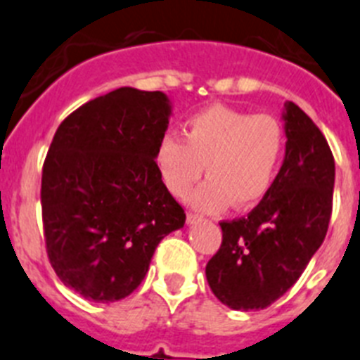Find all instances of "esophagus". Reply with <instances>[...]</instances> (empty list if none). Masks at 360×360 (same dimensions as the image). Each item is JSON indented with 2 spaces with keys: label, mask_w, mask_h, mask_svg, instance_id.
Returning a JSON list of instances; mask_svg holds the SVG:
<instances>
[{
  "label": "esophagus",
  "mask_w": 360,
  "mask_h": 360,
  "mask_svg": "<svg viewBox=\"0 0 360 360\" xmlns=\"http://www.w3.org/2000/svg\"><path fill=\"white\" fill-rule=\"evenodd\" d=\"M198 221H201V216H199V214H194V212L186 214V223H188V225H194V223Z\"/></svg>",
  "instance_id": "obj_1"
}]
</instances>
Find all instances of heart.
Listing matches in <instances>:
<instances>
[{
	"instance_id": "obj_1",
	"label": "heart",
	"mask_w": 360,
	"mask_h": 360,
	"mask_svg": "<svg viewBox=\"0 0 360 360\" xmlns=\"http://www.w3.org/2000/svg\"><path fill=\"white\" fill-rule=\"evenodd\" d=\"M282 124L265 113L210 105L185 122V141L165 135L157 143L155 166L175 198H186L199 177L203 185L190 203L203 212L255 207L273 186L283 157Z\"/></svg>"
}]
</instances>
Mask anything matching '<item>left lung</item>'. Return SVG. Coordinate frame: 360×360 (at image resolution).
I'll return each instance as SVG.
<instances>
[{"label":"left lung","mask_w":360,"mask_h":360,"mask_svg":"<svg viewBox=\"0 0 360 360\" xmlns=\"http://www.w3.org/2000/svg\"><path fill=\"white\" fill-rule=\"evenodd\" d=\"M285 157L273 186L245 217L219 223L208 285L231 309H264L295 285L328 232L335 161L328 141L295 102L283 105Z\"/></svg>","instance_id":"obj_1"}]
</instances>
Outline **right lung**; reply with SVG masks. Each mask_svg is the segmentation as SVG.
I'll list each match as a JSON object with an SVG mask.
<instances>
[{
  "instance_id": "right-lung-1",
  "label": "right lung",
  "mask_w": 360,
  "mask_h": 360,
  "mask_svg": "<svg viewBox=\"0 0 360 360\" xmlns=\"http://www.w3.org/2000/svg\"><path fill=\"white\" fill-rule=\"evenodd\" d=\"M170 115L165 93L120 87L54 134L41 174L47 255L63 285L87 300L134 292L159 241L185 225L155 166Z\"/></svg>"
}]
</instances>
